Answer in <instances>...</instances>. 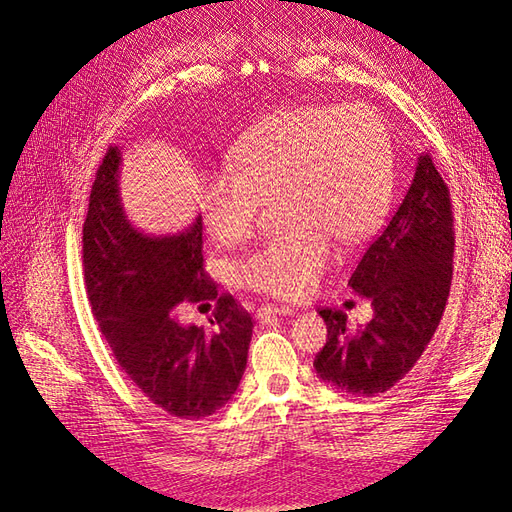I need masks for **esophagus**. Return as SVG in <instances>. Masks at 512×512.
<instances>
[{"instance_id": "esophagus-1", "label": "esophagus", "mask_w": 512, "mask_h": 512, "mask_svg": "<svg viewBox=\"0 0 512 512\" xmlns=\"http://www.w3.org/2000/svg\"><path fill=\"white\" fill-rule=\"evenodd\" d=\"M294 309L288 307V305H271V303H265L258 307L256 312V318L260 322H271L273 318H280V316H292Z\"/></svg>"}]
</instances>
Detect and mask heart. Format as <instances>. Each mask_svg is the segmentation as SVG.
<instances>
[{"label":"heart","instance_id":"obj_1","mask_svg":"<svg viewBox=\"0 0 512 512\" xmlns=\"http://www.w3.org/2000/svg\"><path fill=\"white\" fill-rule=\"evenodd\" d=\"M230 170L200 181V211L213 241L252 232L262 200L280 194L290 224L237 265L243 286L299 299L331 265L333 239L356 243L382 220L393 196V145L363 104H297L269 113L228 149Z\"/></svg>","mask_w":512,"mask_h":512}]
</instances>
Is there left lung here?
I'll list each match as a JSON object with an SVG mask.
<instances>
[{
  "mask_svg": "<svg viewBox=\"0 0 512 512\" xmlns=\"http://www.w3.org/2000/svg\"><path fill=\"white\" fill-rule=\"evenodd\" d=\"M453 250L451 194L421 153L404 200L348 280L371 301L374 318L350 331L344 312L320 309L329 337L314 359L316 374L352 397L380 395L404 378L442 320Z\"/></svg>",
  "mask_w": 512,
  "mask_h": 512,
  "instance_id": "obj_1",
  "label": "left lung"
}]
</instances>
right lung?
<instances>
[{
    "label": "right lung",
    "instance_id": "add662e5",
    "mask_svg": "<svg viewBox=\"0 0 512 512\" xmlns=\"http://www.w3.org/2000/svg\"><path fill=\"white\" fill-rule=\"evenodd\" d=\"M121 151L96 173L83 224L87 297L117 363L168 414L205 418L237 393L254 322L203 269V218L175 235H149L126 215L119 194ZM216 301L213 332L183 328L176 305Z\"/></svg>",
    "mask_w": 512,
    "mask_h": 512
}]
</instances>
